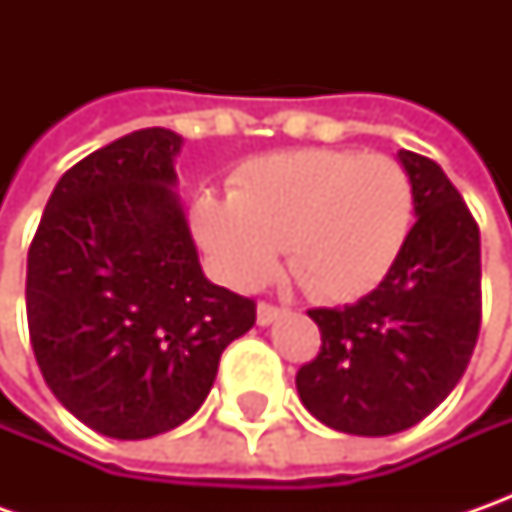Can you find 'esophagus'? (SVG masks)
<instances>
[{
  "mask_svg": "<svg viewBox=\"0 0 512 512\" xmlns=\"http://www.w3.org/2000/svg\"><path fill=\"white\" fill-rule=\"evenodd\" d=\"M282 313H285L282 307L267 305V302H259V307H256V322H259L262 327L273 325V322H276V319H279Z\"/></svg>",
  "mask_w": 512,
  "mask_h": 512,
  "instance_id": "34e87169",
  "label": "esophagus"
}]
</instances>
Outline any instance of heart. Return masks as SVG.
<instances>
[{
  "instance_id": "b5f03b06",
  "label": "heart",
  "mask_w": 512,
  "mask_h": 512,
  "mask_svg": "<svg viewBox=\"0 0 512 512\" xmlns=\"http://www.w3.org/2000/svg\"><path fill=\"white\" fill-rule=\"evenodd\" d=\"M416 216L407 170L382 153L305 148L233 173L230 193L196 196L190 222L222 279L265 285L287 245L293 276L319 302H353L399 262Z\"/></svg>"
}]
</instances>
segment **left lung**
<instances>
[{
    "mask_svg": "<svg viewBox=\"0 0 512 512\" xmlns=\"http://www.w3.org/2000/svg\"><path fill=\"white\" fill-rule=\"evenodd\" d=\"M416 225L399 262L356 305L316 307L322 350L296 373L307 410L350 436H390L450 396L482 325L479 225L444 170L399 150Z\"/></svg>",
    "mask_w": 512,
    "mask_h": 512,
    "instance_id": "obj_1",
    "label": "left lung"
}]
</instances>
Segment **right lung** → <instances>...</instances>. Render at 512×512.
I'll list each match as a JSON object with an SVG mask.
<instances>
[{"label":"right lung","instance_id":"1","mask_svg":"<svg viewBox=\"0 0 512 512\" xmlns=\"http://www.w3.org/2000/svg\"><path fill=\"white\" fill-rule=\"evenodd\" d=\"M182 136L133 130L53 187L28 250V330L53 396L110 439H150L207 399L256 305L207 282L176 193Z\"/></svg>","mask_w":512,"mask_h":512}]
</instances>
